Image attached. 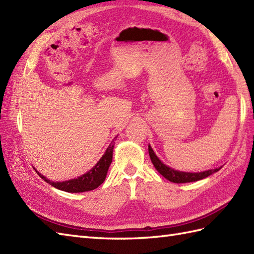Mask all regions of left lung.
<instances>
[{
  "label": "left lung",
  "instance_id": "left-lung-1",
  "mask_svg": "<svg viewBox=\"0 0 254 254\" xmlns=\"http://www.w3.org/2000/svg\"><path fill=\"white\" fill-rule=\"evenodd\" d=\"M148 153H149L150 160H152L156 170H157L161 176L165 177L167 180H169L174 183H186V182L202 180L204 178L210 176L212 174H214V172H216L220 169V168L210 169L203 172H183V171L172 169L170 167L166 166L164 163H161V160H159V158L156 156L154 150L149 146V145H148Z\"/></svg>",
  "mask_w": 254,
  "mask_h": 254
}]
</instances>
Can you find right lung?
I'll list each match as a JSON object with an SVG mask.
<instances>
[{
	"mask_svg": "<svg viewBox=\"0 0 254 254\" xmlns=\"http://www.w3.org/2000/svg\"><path fill=\"white\" fill-rule=\"evenodd\" d=\"M115 143L116 139H113L109 146H108L106 153L102 155V157L100 158L98 163L96 164L94 168H91L88 172H86L85 175L76 178V179H71L63 182H53L50 181L49 179H47L46 177L40 175L39 172H38V175L52 187L65 192L77 193L94 190V189L98 188L106 179L108 169H109V166L112 161V152L113 147H115Z\"/></svg>",
	"mask_w": 254,
	"mask_h": 254,
	"instance_id": "right-lung-1",
	"label": "right lung"
}]
</instances>
